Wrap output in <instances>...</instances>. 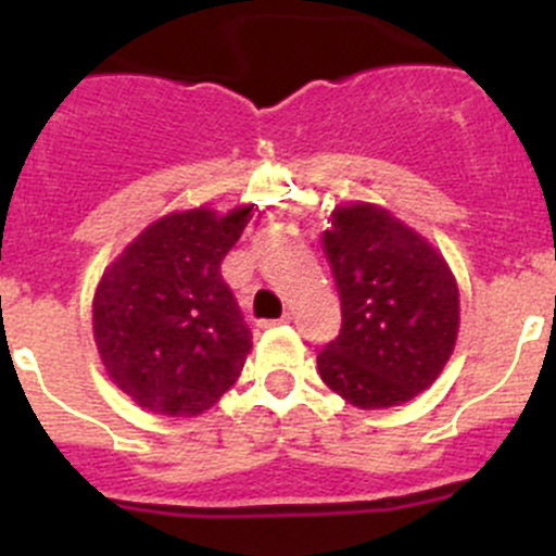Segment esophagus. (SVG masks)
<instances>
[{
	"mask_svg": "<svg viewBox=\"0 0 556 556\" xmlns=\"http://www.w3.org/2000/svg\"><path fill=\"white\" fill-rule=\"evenodd\" d=\"M290 319H293V314H282V317H279V319H266V323H263V325H266V328H271V325H288L290 323Z\"/></svg>",
	"mask_w": 556,
	"mask_h": 556,
	"instance_id": "1",
	"label": "esophagus"
}]
</instances>
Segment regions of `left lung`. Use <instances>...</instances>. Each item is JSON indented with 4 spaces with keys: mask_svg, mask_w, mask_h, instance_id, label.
Segmentation results:
<instances>
[{
    "mask_svg": "<svg viewBox=\"0 0 556 556\" xmlns=\"http://www.w3.org/2000/svg\"><path fill=\"white\" fill-rule=\"evenodd\" d=\"M323 252L341 299V333L317 355L323 382L357 408L428 390L450 363L459 290L446 257L371 201L336 204Z\"/></svg>",
    "mask_w": 556,
    "mask_h": 556,
    "instance_id": "1",
    "label": "left lung"
}]
</instances>
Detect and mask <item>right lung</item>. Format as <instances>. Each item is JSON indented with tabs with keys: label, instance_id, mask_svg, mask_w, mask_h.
I'll list each match as a JSON object with an SVG mask.
<instances>
[{
	"label": "right lung",
	"instance_id": "1",
	"mask_svg": "<svg viewBox=\"0 0 556 556\" xmlns=\"http://www.w3.org/2000/svg\"><path fill=\"white\" fill-rule=\"evenodd\" d=\"M255 210L169 212L102 271L91 304L93 341L106 377L137 406L195 417L239 379L252 336L220 263Z\"/></svg>",
	"mask_w": 556,
	"mask_h": 556
}]
</instances>
